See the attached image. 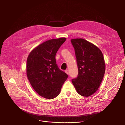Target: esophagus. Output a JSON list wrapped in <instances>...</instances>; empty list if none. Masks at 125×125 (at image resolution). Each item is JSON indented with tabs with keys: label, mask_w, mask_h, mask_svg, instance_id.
I'll return each mask as SVG.
<instances>
[{
	"label": "esophagus",
	"mask_w": 125,
	"mask_h": 125,
	"mask_svg": "<svg viewBox=\"0 0 125 125\" xmlns=\"http://www.w3.org/2000/svg\"><path fill=\"white\" fill-rule=\"evenodd\" d=\"M65 72L67 75H69V71H68V70H65Z\"/></svg>",
	"instance_id": "obj_1"
}]
</instances>
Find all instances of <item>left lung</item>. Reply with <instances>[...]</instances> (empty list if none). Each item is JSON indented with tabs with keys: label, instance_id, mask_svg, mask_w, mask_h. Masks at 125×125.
Listing matches in <instances>:
<instances>
[{
	"label": "left lung",
	"instance_id": "1",
	"mask_svg": "<svg viewBox=\"0 0 125 125\" xmlns=\"http://www.w3.org/2000/svg\"><path fill=\"white\" fill-rule=\"evenodd\" d=\"M71 42L75 49L79 71L72 83L79 94L90 96L97 91L104 75L103 54L96 45L83 39H72Z\"/></svg>",
	"mask_w": 125,
	"mask_h": 125
}]
</instances>
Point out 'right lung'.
<instances>
[{"instance_id":"right-lung-1","label":"right lung","mask_w":125,"mask_h":125,"mask_svg":"<svg viewBox=\"0 0 125 125\" xmlns=\"http://www.w3.org/2000/svg\"><path fill=\"white\" fill-rule=\"evenodd\" d=\"M66 38L47 41L32 49L27 60V75L33 90L46 99L57 96L68 76L56 63V53Z\"/></svg>"}]
</instances>
